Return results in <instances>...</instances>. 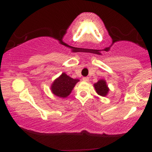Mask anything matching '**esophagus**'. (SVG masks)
<instances>
[{
  "instance_id": "esophagus-1",
  "label": "esophagus",
  "mask_w": 152,
  "mask_h": 152,
  "mask_svg": "<svg viewBox=\"0 0 152 152\" xmlns=\"http://www.w3.org/2000/svg\"><path fill=\"white\" fill-rule=\"evenodd\" d=\"M82 79H83V81H88V80H89V78H88V77H83Z\"/></svg>"
}]
</instances>
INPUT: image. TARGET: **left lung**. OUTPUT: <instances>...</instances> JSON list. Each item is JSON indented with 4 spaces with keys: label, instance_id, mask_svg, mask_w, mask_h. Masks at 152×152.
I'll return each instance as SVG.
<instances>
[{
    "label": "left lung",
    "instance_id": "8db88e82",
    "mask_svg": "<svg viewBox=\"0 0 152 152\" xmlns=\"http://www.w3.org/2000/svg\"><path fill=\"white\" fill-rule=\"evenodd\" d=\"M95 89L99 95L105 96L109 92V88L106 86V83L104 80H99V81L94 84Z\"/></svg>",
    "mask_w": 152,
    "mask_h": 152
}]
</instances>
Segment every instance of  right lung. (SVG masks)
<instances>
[{"mask_svg":"<svg viewBox=\"0 0 152 152\" xmlns=\"http://www.w3.org/2000/svg\"><path fill=\"white\" fill-rule=\"evenodd\" d=\"M78 81V79H74L64 73L52 83L51 91L57 96L65 98L71 94V91Z\"/></svg>","mask_w":152,"mask_h":152,"instance_id":"obj_1","label":"right lung"}]
</instances>
